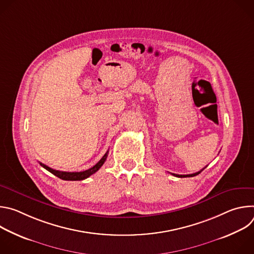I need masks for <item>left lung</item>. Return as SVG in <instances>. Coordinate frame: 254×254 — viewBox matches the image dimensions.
Masks as SVG:
<instances>
[{"label":"left lung","instance_id":"8db88e82","mask_svg":"<svg viewBox=\"0 0 254 254\" xmlns=\"http://www.w3.org/2000/svg\"><path fill=\"white\" fill-rule=\"evenodd\" d=\"M205 169V168H204ZM204 169H202L201 171H199V172H197V173H194V174H190V175H178V174H172V175H174L175 177H178V178H186V177H194V176H197V175H199Z\"/></svg>","mask_w":254,"mask_h":254}]
</instances>
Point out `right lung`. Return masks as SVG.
Returning <instances> with one entry per match:
<instances>
[{
    "label": "right lung",
    "mask_w": 254,
    "mask_h": 254,
    "mask_svg": "<svg viewBox=\"0 0 254 254\" xmlns=\"http://www.w3.org/2000/svg\"><path fill=\"white\" fill-rule=\"evenodd\" d=\"M107 154H108V151L105 153V155L100 159V161L95 164L93 167H91L90 169L88 170H85V171H82V172H63V171H57V170H53L51 168H49L48 166L40 163V165L46 169L47 171H49L50 173H52L53 175H55L56 177L62 179V180H65V181H81V180H84L86 178H88L89 176H91L92 174H94L95 172H97L101 166L104 164L106 158H107Z\"/></svg>",
    "instance_id": "add662e5"
}]
</instances>
